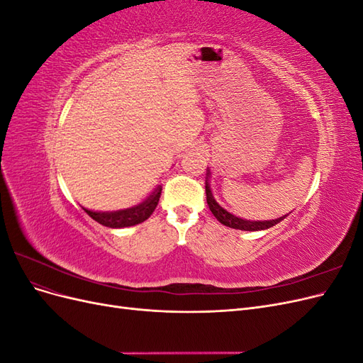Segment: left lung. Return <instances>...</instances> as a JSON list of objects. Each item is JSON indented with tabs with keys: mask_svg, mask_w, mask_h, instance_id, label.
Returning a JSON list of instances; mask_svg holds the SVG:
<instances>
[{
	"mask_svg": "<svg viewBox=\"0 0 363 363\" xmlns=\"http://www.w3.org/2000/svg\"><path fill=\"white\" fill-rule=\"evenodd\" d=\"M208 174H211V171H208L207 168V177H206V200H207V204H208V208H211V212L215 215V218L218 219L219 223L230 227V228H238V230H247V232H257V230H267L272 225H276L277 223H280L281 219L286 216H281V218H277V219H271V221H247V219H242V218H238L235 215H232L230 212H227L225 208H223L221 206H219L216 203V200L213 199L212 195V191H211V186H208Z\"/></svg>",
	"mask_w": 363,
	"mask_h": 363,
	"instance_id": "8db88e82",
	"label": "left lung"
}]
</instances>
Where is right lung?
<instances>
[{
	"instance_id": "obj_1",
	"label": "right lung",
	"mask_w": 363,
	"mask_h": 363,
	"mask_svg": "<svg viewBox=\"0 0 363 363\" xmlns=\"http://www.w3.org/2000/svg\"><path fill=\"white\" fill-rule=\"evenodd\" d=\"M162 194V186L152 192L145 201H142L140 204L124 208V211H116V212H94L89 211V208H84V212L89 215L92 219H95L96 223H100L101 225L111 227V228H123V227H131L144 223L145 219L150 218V215L155 212V208L159 204V199Z\"/></svg>"
}]
</instances>
